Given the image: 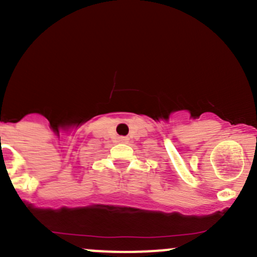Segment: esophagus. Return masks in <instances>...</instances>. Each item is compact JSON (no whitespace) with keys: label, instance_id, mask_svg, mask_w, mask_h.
Segmentation results:
<instances>
[{"label":"esophagus","instance_id":"obj_1","mask_svg":"<svg viewBox=\"0 0 257 257\" xmlns=\"http://www.w3.org/2000/svg\"><path fill=\"white\" fill-rule=\"evenodd\" d=\"M118 142L119 143H128V138L126 137H119Z\"/></svg>","mask_w":257,"mask_h":257}]
</instances>
